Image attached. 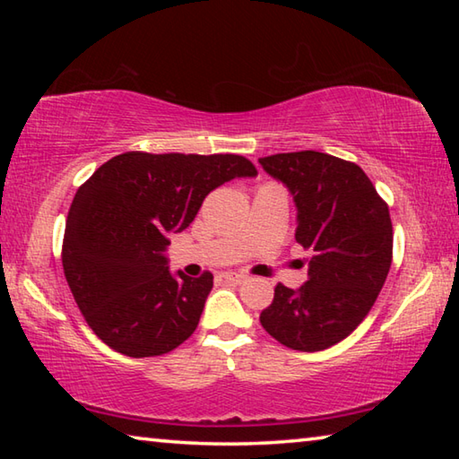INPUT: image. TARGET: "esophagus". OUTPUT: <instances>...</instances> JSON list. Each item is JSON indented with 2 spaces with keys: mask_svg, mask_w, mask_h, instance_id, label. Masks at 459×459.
Returning a JSON list of instances; mask_svg holds the SVG:
<instances>
[{
  "mask_svg": "<svg viewBox=\"0 0 459 459\" xmlns=\"http://www.w3.org/2000/svg\"><path fill=\"white\" fill-rule=\"evenodd\" d=\"M224 281H229V283H243L245 281V275H240V273H235V271H224V273L221 275Z\"/></svg>",
  "mask_w": 459,
  "mask_h": 459,
  "instance_id": "obj_1",
  "label": "esophagus"
}]
</instances>
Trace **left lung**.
<instances>
[{
	"mask_svg": "<svg viewBox=\"0 0 459 459\" xmlns=\"http://www.w3.org/2000/svg\"><path fill=\"white\" fill-rule=\"evenodd\" d=\"M259 164L291 192L295 240L312 251L307 281L277 283L261 325L291 351H325L351 336L383 290L393 261L388 206L359 166L330 153H275Z\"/></svg>",
	"mask_w": 459,
	"mask_h": 459,
	"instance_id": "left-lung-1",
	"label": "left lung"
}]
</instances>
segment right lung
<instances>
[{"mask_svg": "<svg viewBox=\"0 0 459 459\" xmlns=\"http://www.w3.org/2000/svg\"><path fill=\"white\" fill-rule=\"evenodd\" d=\"M251 176L257 169L235 153L127 152L76 190L62 267L84 320L108 348L145 359L192 336L212 273H169L168 237L190 227L214 188Z\"/></svg>", "mask_w": 459, "mask_h": 459, "instance_id": "right-lung-1", "label": "right lung"}]
</instances>
